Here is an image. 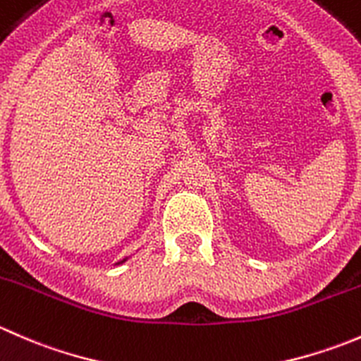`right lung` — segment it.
<instances>
[{
    "label": "right lung",
    "instance_id": "obj_1",
    "mask_svg": "<svg viewBox=\"0 0 361 361\" xmlns=\"http://www.w3.org/2000/svg\"><path fill=\"white\" fill-rule=\"evenodd\" d=\"M127 260V257L126 258H123V260H120V262H116V265H120V264H123V262H126Z\"/></svg>",
    "mask_w": 361,
    "mask_h": 361
}]
</instances>
